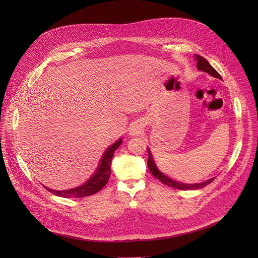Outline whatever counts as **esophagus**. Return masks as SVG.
<instances>
[{"label": "esophagus", "mask_w": 258, "mask_h": 258, "mask_svg": "<svg viewBox=\"0 0 258 258\" xmlns=\"http://www.w3.org/2000/svg\"><path fill=\"white\" fill-rule=\"evenodd\" d=\"M137 133H138V127H136V126L132 127V130H131V134H132V135H135V134H137Z\"/></svg>", "instance_id": "obj_1"}]
</instances>
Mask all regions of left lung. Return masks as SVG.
<instances>
[{
  "label": "left lung",
  "mask_w": 258,
  "mask_h": 258,
  "mask_svg": "<svg viewBox=\"0 0 258 258\" xmlns=\"http://www.w3.org/2000/svg\"><path fill=\"white\" fill-rule=\"evenodd\" d=\"M195 60L197 62V68L199 70H202V71H205V72L209 73V75L212 76L213 78L222 80V77H220L219 73L209 64V62L205 58H203L202 56L196 55ZM147 163H148V167H149V169H150V171H151V173L153 174L154 177H156L158 180H160L162 183H164V185H166L168 187H171V188H174V189H178V190H197V189H201V188H204L205 186L209 185V183L212 182L213 179L215 178V177H212V178H209V179L205 180L204 182L193 183V185H188V183H182V182L175 181V180L169 178L167 175H165L164 173H162L158 169V167L156 166L155 161H154V159L152 157V154H151L149 149H148V161H147Z\"/></svg>",
  "instance_id": "1"
}]
</instances>
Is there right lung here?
Returning a JSON list of instances; mask_svg holds the SVG:
<instances>
[{"instance_id": "obj_1", "label": "right lung", "mask_w": 258, "mask_h": 258, "mask_svg": "<svg viewBox=\"0 0 258 258\" xmlns=\"http://www.w3.org/2000/svg\"><path fill=\"white\" fill-rule=\"evenodd\" d=\"M121 143H122V140L119 139L117 142L108 147L100 160V164L97 170L92 175V177L89 178V180H87L84 183V185L77 187L75 189L66 190V191H56V190H51L49 188H46V189L49 192L53 193L54 195L59 197H64V198H83V197L94 195L97 192L101 191L102 188L107 183L110 173H111L110 164H111L114 151L118 148Z\"/></svg>"}]
</instances>
